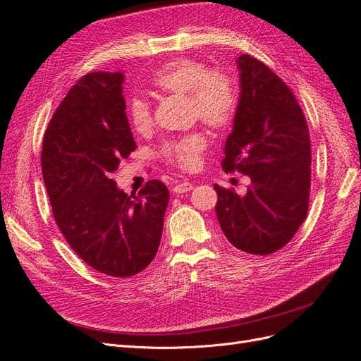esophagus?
<instances>
[{
	"label": "esophagus",
	"instance_id": "esophagus-1",
	"mask_svg": "<svg viewBox=\"0 0 361 361\" xmlns=\"http://www.w3.org/2000/svg\"><path fill=\"white\" fill-rule=\"evenodd\" d=\"M193 189V184L189 183V181H183L180 184H177V186L172 188V192L175 195H180V193H184V192H190Z\"/></svg>",
	"mask_w": 361,
	"mask_h": 361
}]
</instances>
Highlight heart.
<instances>
[{"mask_svg":"<svg viewBox=\"0 0 361 361\" xmlns=\"http://www.w3.org/2000/svg\"><path fill=\"white\" fill-rule=\"evenodd\" d=\"M151 85L163 95H180L189 101V111L213 130L230 127L239 107L238 86L230 72L222 68H209L201 60L180 57L160 66L151 78ZM127 116L137 135H148L154 126L149 102L139 97L128 101ZM209 145L202 131L166 140L161 145L160 157L171 166L181 171H197L201 156Z\"/></svg>","mask_w":361,"mask_h":361,"instance_id":"b5f03b06","label":"heart"}]
</instances>
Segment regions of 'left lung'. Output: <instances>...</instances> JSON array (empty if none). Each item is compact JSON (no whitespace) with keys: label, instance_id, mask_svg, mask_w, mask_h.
<instances>
[{"label":"left lung","instance_id":"8db88e82","mask_svg":"<svg viewBox=\"0 0 361 361\" xmlns=\"http://www.w3.org/2000/svg\"><path fill=\"white\" fill-rule=\"evenodd\" d=\"M240 99L221 166L248 175L245 195L214 184L221 228L235 248L267 255L290 242L307 218L312 143L292 89L263 61L242 54Z\"/></svg>","mask_w":361,"mask_h":361}]
</instances>
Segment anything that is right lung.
Masks as SVG:
<instances>
[{"mask_svg":"<svg viewBox=\"0 0 361 361\" xmlns=\"http://www.w3.org/2000/svg\"><path fill=\"white\" fill-rule=\"evenodd\" d=\"M121 72H90L56 109L42 142V173L54 221L81 260L109 276L142 272L157 254L169 190L149 180L137 197L111 172L135 151Z\"/></svg>","mask_w":361,"mask_h":361,"instance_id":"add662e5","label":"right lung"}]
</instances>
